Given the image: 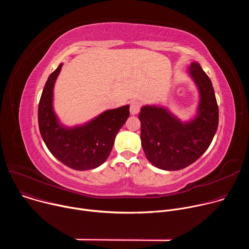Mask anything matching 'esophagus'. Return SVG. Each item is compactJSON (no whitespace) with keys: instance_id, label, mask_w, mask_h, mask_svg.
<instances>
[{"instance_id":"esophagus-1","label":"esophagus","mask_w":249,"mask_h":249,"mask_svg":"<svg viewBox=\"0 0 249 249\" xmlns=\"http://www.w3.org/2000/svg\"><path fill=\"white\" fill-rule=\"evenodd\" d=\"M140 107H141V105H140L139 101H137V100L132 101L131 104H130V113H131V115L138 114L139 111H140Z\"/></svg>"}]
</instances>
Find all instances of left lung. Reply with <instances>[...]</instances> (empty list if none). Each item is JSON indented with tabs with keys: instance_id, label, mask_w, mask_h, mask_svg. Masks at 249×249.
Segmentation results:
<instances>
[{
	"instance_id": "8db88e82",
	"label": "left lung",
	"mask_w": 249,
	"mask_h": 249,
	"mask_svg": "<svg viewBox=\"0 0 249 249\" xmlns=\"http://www.w3.org/2000/svg\"><path fill=\"white\" fill-rule=\"evenodd\" d=\"M187 72L199 92L196 114L181 121L166 107L142 106L141 143L148 160L160 169L179 170L196 161L209 148L219 124V108L212 82L198 62Z\"/></svg>"
}]
</instances>
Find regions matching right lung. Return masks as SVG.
<instances>
[{"label":"right lung","instance_id":"right-lung-1","mask_svg":"<svg viewBox=\"0 0 249 249\" xmlns=\"http://www.w3.org/2000/svg\"><path fill=\"white\" fill-rule=\"evenodd\" d=\"M61 63L49 76L38 105V125L50 153L65 165L89 170L101 165L114 145V140L128 119L130 105L105 110L91 120L73 127L62 124L53 107L54 86Z\"/></svg>","mask_w":249,"mask_h":249}]
</instances>
